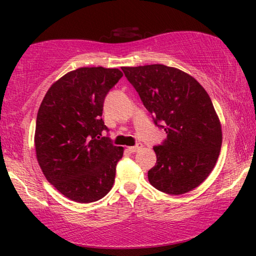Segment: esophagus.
<instances>
[{
	"label": "esophagus",
	"mask_w": 256,
	"mask_h": 256,
	"mask_svg": "<svg viewBox=\"0 0 256 256\" xmlns=\"http://www.w3.org/2000/svg\"><path fill=\"white\" fill-rule=\"evenodd\" d=\"M142 148V144H138L136 146H128V150L131 151V152H136Z\"/></svg>",
	"instance_id": "esophagus-1"
}]
</instances>
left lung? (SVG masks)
Instances as JSON below:
<instances>
[{
	"instance_id": "8db88e82",
	"label": "left lung",
	"mask_w": 256,
	"mask_h": 256,
	"mask_svg": "<svg viewBox=\"0 0 256 256\" xmlns=\"http://www.w3.org/2000/svg\"><path fill=\"white\" fill-rule=\"evenodd\" d=\"M122 70L167 138L154 146L150 184L172 196L188 193L206 180L222 144V124L209 94L192 76L164 64ZM162 122V125L158 123Z\"/></svg>"
}]
</instances>
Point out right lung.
Listing matches in <instances>:
<instances>
[{
  "mask_svg": "<svg viewBox=\"0 0 256 256\" xmlns=\"http://www.w3.org/2000/svg\"><path fill=\"white\" fill-rule=\"evenodd\" d=\"M122 76L118 68L102 66L68 72L50 86L38 110V164L46 180L72 201L100 200L114 184L124 148L100 136L107 130L102 115L107 92Z\"/></svg>",
  "mask_w": 256,
  "mask_h": 256,
  "instance_id": "right-lung-1",
  "label": "right lung"
}]
</instances>
